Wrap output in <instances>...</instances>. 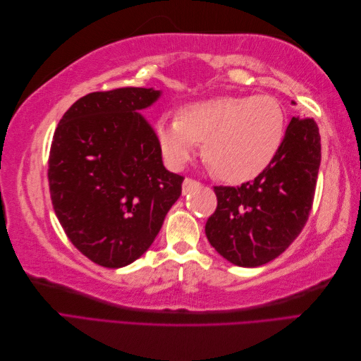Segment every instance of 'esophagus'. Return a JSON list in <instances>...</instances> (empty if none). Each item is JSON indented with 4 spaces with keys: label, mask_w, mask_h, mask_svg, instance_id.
<instances>
[{
    "label": "esophagus",
    "mask_w": 361,
    "mask_h": 361,
    "mask_svg": "<svg viewBox=\"0 0 361 361\" xmlns=\"http://www.w3.org/2000/svg\"><path fill=\"white\" fill-rule=\"evenodd\" d=\"M199 187H200V182L194 180V179H191V178H185V180H183V183H182V192H183V194H188V192H191L192 190L199 188Z\"/></svg>",
    "instance_id": "34e87169"
}]
</instances>
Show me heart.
Returning a JSON list of instances; mask_svg holds the SVG:
<instances>
[{
  "instance_id": "1",
  "label": "heart",
  "mask_w": 361,
  "mask_h": 361,
  "mask_svg": "<svg viewBox=\"0 0 361 361\" xmlns=\"http://www.w3.org/2000/svg\"><path fill=\"white\" fill-rule=\"evenodd\" d=\"M159 147L182 167L203 143L202 157L218 179H255L276 158L285 134V111L269 94L223 96L183 106L179 117H161Z\"/></svg>"
}]
</instances>
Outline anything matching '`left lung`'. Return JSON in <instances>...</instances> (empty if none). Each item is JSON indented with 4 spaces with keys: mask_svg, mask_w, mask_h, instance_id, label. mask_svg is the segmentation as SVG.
Returning <instances> with one entry per match:
<instances>
[{
    "mask_svg": "<svg viewBox=\"0 0 361 361\" xmlns=\"http://www.w3.org/2000/svg\"><path fill=\"white\" fill-rule=\"evenodd\" d=\"M321 164V135L312 117H293L276 158L241 187H214L216 209L204 232L211 245L238 267L279 257L309 220Z\"/></svg>",
    "mask_w": 361,
    "mask_h": 361,
    "instance_id": "obj_1",
    "label": "left lung"
}]
</instances>
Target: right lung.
Listing matches in <instances>:
<instances>
[{"mask_svg": "<svg viewBox=\"0 0 361 361\" xmlns=\"http://www.w3.org/2000/svg\"><path fill=\"white\" fill-rule=\"evenodd\" d=\"M158 90L120 87L82 96L54 133L48 180L64 233L105 268L138 259L182 194L183 176L162 164L159 141L138 110Z\"/></svg>", "mask_w": 361, "mask_h": 361, "instance_id": "obj_1", "label": "right lung"}]
</instances>
